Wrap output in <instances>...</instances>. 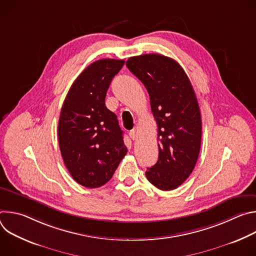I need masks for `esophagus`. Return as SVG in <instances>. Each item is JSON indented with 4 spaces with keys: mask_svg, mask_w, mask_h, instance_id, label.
<instances>
[{
    "mask_svg": "<svg viewBox=\"0 0 256 256\" xmlns=\"http://www.w3.org/2000/svg\"><path fill=\"white\" fill-rule=\"evenodd\" d=\"M130 138L132 140H134L138 138V130H136V128H134L130 132Z\"/></svg>",
    "mask_w": 256,
    "mask_h": 256,
    "instance_id": "1",
    "label": "esophagus"
}]
</instances>
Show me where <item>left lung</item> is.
I'll use <instances>...</instances> for the list:
<instances>
[{"label":"left lung","instance_id":"obj_1","mask_svg":"<svg viewBox=\"0 0 256 256\" xmlns=\"http://www.w3.org/2000/svg\"><path fill=\"white\" fill-rule=\"evenodd\" d=\"M128 68L144 85L158 126L159 157L146 171L161 190L177 188L192 174L200 150L202 118L192 85L181 66L168 56H132Z\"/></svg>","mask_w":256,"mask_h":256}]
</instances>
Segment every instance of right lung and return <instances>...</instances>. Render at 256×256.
Instances as JSON below:
<instances>
[{
    "label": "right lung",
    "mask_w": 256,
    "mask_h": 256,
    "mask_svg": "<svg viewBox=\"0 0 256 256\" xmlns=\"http://www.w3.org/2000/svg\"><path fill=\"white\" fill-rule=\"evenodd\" d=\"M124 60L102 58L88 66L70 86L58 126L66 167L79 184L96 188L112 179L128 148L118 116L105 96Z\"/></svg>",
    "instance_id": "1"
}]
</instances>
